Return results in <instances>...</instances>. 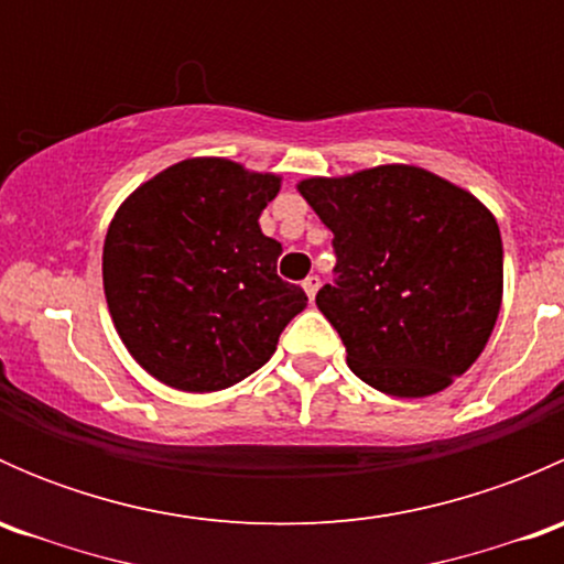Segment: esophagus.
Segmentation results:
<instances>
[{
    "mask_svg": "<svg viewBox=\"0 0 564 564\" xmlns=\"http://www.w3.org/2000/svg\"><path fill=\"white\" fill-rule=\"evenodd\" d=\"M318 286H322V281H318V275H308V278H305V281H303V289H305V294H308L311 303H314V300H316Z\"/></svg>",
    "mask_w": 564,
    "mask_h": 564,
    "instance_id": "esophagus-1",
    "label": "esophagus"
}]
</instances>
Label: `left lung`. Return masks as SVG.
I'll return each mask as SVG.
<instances>
[{
	"instance_id": "8db88e82",
	"label": "left lung",
	"mask_w": 564,
	"mask_h": 564,
	"mask_svg": "<svg viewBox=\"0 0 564 564\" xmlns=\"http://www.w3.org/2000/svg\"><path fill=\"white\" fill-rule=\"evenodd\" d=\"M297 187L333 231L335 281L316 305L355 377L395 398L453 384L486 349L502 305L494 215L453 182L398 163Z\"/></svg>"
}]
</instances>
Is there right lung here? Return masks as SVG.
I'll use <instances>...</instances> for the list:
<instances>
[{"instance_id": "1", "label": "right lung", "mask_w": 564, "mask_h": 564, "mask_svg": "<svg viewBox=\"0 0 564 564\" xmlns=\"http://www.w3.org/2000/svg\"><path fill=\"white\" fill-rule=\"evenodd\" d=\"M281 176L191 158L135 187L108 226L104 289L113 327L158 382L215 392L259 371L305 308L278 278L281 242L259 215Z\"/></svg>"}]
</instances>
